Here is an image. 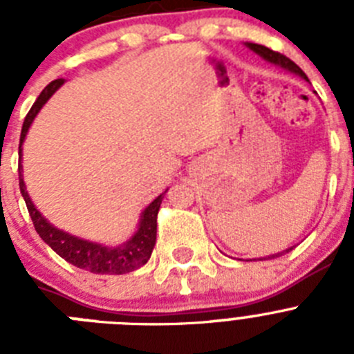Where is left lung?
Segmentation results:
<instances>
[{
  "mask_svg": "<svg viewBox=\"0 0 354 354\" xmlns=\"http://www.w3.org/2000/svg\"><path fill=\"white\" fill-rule=\"evenodd\" d=\"M245 46H246V48H248V49H252V51L255 53V55H259V56H261V58H264L266 62H270V64L277 65V67H282L283 71L292 72V74H296V76H299V77H301V80L308 81V77H306L305 72H303L301 68L298 67V65L294 64L292 60H289L287 56L280 55V53L273 51V49H270V48H266V46H261V44L246 42ZM292 248H294V246H289V248L282 250V252L273 253V255H268V257H261V259H257V261H266V259H277V257H280V255H283V253H289ZM253 261H255V259H253Z\"/></svg>",
  "mask_w": 354,
  "mask_h": 354,
  "instance_id": "left-lung-1",
  "label": "left lung"
}]
</instances>
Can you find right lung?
<instances>
[{"label": "right lung", "mask_w": 354, "mask_h": 354, "mask_svg": "<svg viewBox=\"0 0 354 354\" xmlns=\"http://www.w3.org/2000/svg\"><path fill=\"white\" fill-rule=\"evenodd\" d=\"M64 84V80H55L42 90L35 104L31 106L28 111L26 118H24L23 131H21V145H19V187L23 193V198L26 202L28 212L31 216V221L35 225V230L46 245L51 246L62 259L68 262V264L76 266L80 270H86L90 273L95 274H124L131 273V271L138 270L142 266L147 264V261L152 255V250L156 245V234H158V211L161 207L162 196H156L145 209H143L142 216H140V223L136 232L118 246H106L101 243H93L88 239H81L77 236L65 232L62 228H56L55 225L49 223L46 220V216L40 214L35 204L31 202L30 195L26 192V184H24L23 177V143L26 138L28 131H30L31 124L42 109V106L53 97V93L60 88Z\"/></svg>", "instance_id": "obj_1"}]
</instances>
